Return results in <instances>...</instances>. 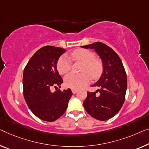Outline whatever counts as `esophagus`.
I'll use <instances>...</instances> for the list:
<instances>
[{
	"mask_svg": "<svg viewBox=\"0 0 149 149\" xmlns=\"http://www.w3.org/2000/svg\"><path fill=\"white\" fill-rule=\"evenodd\" d=\"M72 93L74 94H75V93H76L77 92V90H76V89H72Z\"/></svg>",
	"mask_w": 149,
	"mask_h": 149,
	"instance_id": "1",
	"label": "esophagus"
}]
</instances>
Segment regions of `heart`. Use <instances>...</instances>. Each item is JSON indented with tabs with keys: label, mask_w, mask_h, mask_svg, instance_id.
<instances>
[{
	"label": "heart",
	"mask_w": 149,
	"mask_h": 149,
	"mask_svg": "<svg viewBox=\"0 0 149 149\" xmlns=\"http://www.w3.org/2000/svg\"><path fill=\"white\" fill-rule=\"evenodd\" d=\"M70 57L74 61L82 63L80 74H70L66 75L65 85L72 89H79L85 86L90 81V77L96 79L101 75L103 70V63L100 59L95 58L94 52L84 49H75L70 54ZM72 63L65 56H62L57 63V70L61 75L70 72Z\"/></svg>",
	"instance_id": "obj_1"
}]
</instances>
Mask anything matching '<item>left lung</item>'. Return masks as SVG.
Listing matches in <instances>:
<instances>
[{
    "label": "left lung",
    "mask_w": 149,
    "mask_h": 149,
    "mask_svg": "<svg viewBox=\"0 0 149 149\" xmlns=\"http://www.w3.org/2000/svg\"><path fill=\"white\" fill-rule=\"evenodd\" d=\"M81 47L94 49L103 63V73L100 78L91 86L98 89L94 92H88L84 107L94 118L107 120L119 112L125 100L127 77L123 62L112 48L101 42ZM97 92L98 95L96 94Z\"/></svg>",
    "instance_id": "1"
}]
</instances>
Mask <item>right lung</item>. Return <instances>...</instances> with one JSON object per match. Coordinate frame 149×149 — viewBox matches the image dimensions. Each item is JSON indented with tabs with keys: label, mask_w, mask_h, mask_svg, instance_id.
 Instances as JSON below:
<instances>
[{
	"label": "right lung",
	"mask_w": 149,
	"mask_h": 149,
	"mask_svg": "<svg viewBox=\"0 0 149 149\" xmlns=\"http://www.w3.org/2000/svg\"><path fill=\"white\" fill-rule=\"evenodd\" d=\"M66 52L57 47L45 46L37 50L23 72V95L31 112L44 121L53 122L65 112L72 96L71 89L51 92L61 88L63 79L57 70L59 57Z\"/></svg>",
	"instance_id": "obj_1"
}]
</instances>
